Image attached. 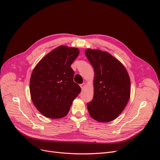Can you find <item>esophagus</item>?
<instances>
[{"label": "esophagus", "mask_w": 160, "mask_h": 160, "mask_svg": "<svg viewBox=\"0 0 160 160\" xmlns=\"http://www.w3.org/2000/svg\"><path fill=\"white\" fill-rule=\"evenodd\" d=\"M80 86L81 89H83L85 88H86V83H83L80 84Z\"/></svg>", "instance_id": "1"}]
</instances>
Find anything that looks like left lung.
I'll use <instances>...</instances> for the list:
<instances>
[{"mask_svg":"<svg viewBox=\"0 0 160 160\" xmlns=\"http://www.w3.org/2000/svg\"><path fill=\"white\" fill-rule=\"evenodd\" d=\"M85 53L94 71L93 99L87 104L89 113L99 122L114 120L130 98L128 72L119 60L107 52L88 49Z\"/></svg>","mask_w":160,"mask_h":160,"instance_id":"obj_1","label":"left lung"}]
</instances>
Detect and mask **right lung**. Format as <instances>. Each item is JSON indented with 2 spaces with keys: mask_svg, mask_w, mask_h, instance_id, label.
Listing matches in <instances>:
<instances>
[{
  "mask_svg": "<svg viewBox=\"0 0 160 160\" xmlns=\"http://www.w3.org/2000/svg\"><path fill=\"white\" fill-rule=\"evenodd\" d=\"M79 54L77 48L61 46L42 58L32 72L29 89L36 108L49 118L66 116L81 91L74 82L71 68Z\"/></svg>",
  "mask_w": 160,
  "mask_h": 160,
  "instance_id": "add662e5",
  "label": "right lung"
}]
</instances>
